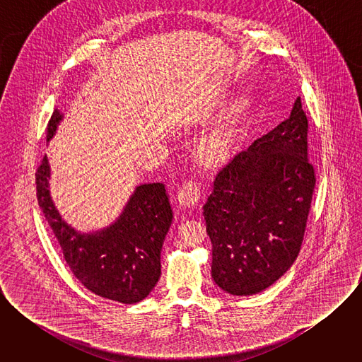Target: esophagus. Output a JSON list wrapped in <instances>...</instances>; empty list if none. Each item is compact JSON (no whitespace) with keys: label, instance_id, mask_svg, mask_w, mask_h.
Listing matches in <instances>:
<instances>
[{"label":"esophagus","instance_id":"obj_1","mask_svg":"<svg viewBox=\"0 0 362 362\" xmlns=\"http://www.w3.org/2000/svg\"><path fill=\"white\" fill-rule=\"evenodd\" d=\"M200 197V185L193 180L189 179L187 182H185L177 192V199L183 206H193L197 203Z\"/></svg>","mask_w":362,"mask_h":362}]
</instances>
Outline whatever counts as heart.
I'll list each match as a JSON object with an SVG mask.
<instances>
[{
	"mask_svg": "<svg viewBox=\"0 0 362 362\" xmlns=\"http://www.w3.org/2000/svg\"><path fill=\"white\" fill-rule=\"evenodd\" d=\"M246 109V100L238 97L216 117L197 146V158L203 165H221L235 153L243 136Z\"/></svg>",
	"mask_w": 362,
	"mask_h": 362,
	"instance_id": "heart-1",
	"label": "heart"
}]
</instances>
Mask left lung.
<instances>
[{"label": "left lung", "instance_id": "8db88e82", "mask_svg": "<svg viewBox=\"0 0 362 362\" xmlns=\"http://www.w3.org/2000/svg\"><path fill=\"white\" fill-rule=\"evenodd\" d=\"M314 189L298 97L285 122L236 153L215 177L203 206L215 284L242 296L276 282L299 253Z\"/></svg>", "mask_w": 362, "mask_h": 362}]
</instances>
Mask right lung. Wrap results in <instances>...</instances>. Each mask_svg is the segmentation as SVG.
Wrapping results in <instances>:
<instances>
[{
    "instance_id": "obj_1",
    "label": "right lung",
    "mask_w": 362,
    "mask_h": 362,
    "mask_svg": "<svg viewBox=\"0 0 362 362\" xmlns=\"http://www.w3.org/2000/svg\"><path fill=\"white\" fill-rule=\"evenodd\" d=\"M60 120V113L54 112L47 126V139L53 136ZM48 177L44 156L35 172L38 206L74 276L101 298L122 303L144 299L160 278V250L173 219L165 185L139 186L116 223L93 235H81L56 211Z\"/></svg>"
}]
</instances>
